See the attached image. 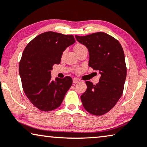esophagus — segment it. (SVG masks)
<instances>
[{
  "label": "esophagus",
  "instance_id": "obj_1",
  "mask_svg": "<svg viewBox=\"0 0 147 147\" xmlns=\"http://www.w3.org/2000/svg\"><path fill=\"white\" fill-rule=\"evenodd\" d=\"M78 82V80L77 79V78H73V84H75V83H76V82Z\"/></svg>",
  "mask_w": 147,
  "mask_h": 147
}]
</instances>
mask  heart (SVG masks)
I'll use <instances>...</instances> for the list:
<instances>
[{
	"mask_svg": "<svg viewBox=\"0 0 147 147\" xmlns=\"http://www.w3.org/2000/svg\"><path fill=\"white\" fill-rule=\"evenodd\" d=\"M84 47H85L84 45L78 44V45H76L75 47H74V51H75V52H76V51H77L78 50H79V49H82V48H84Z\"/></svg>",
	"mask_w": 147,
	"mask_h": 147,
	"instance_id": "1",
	"label": "heart"
}]
</instances>
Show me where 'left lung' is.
<instances>
[{
  "instance_id": "left-lung-1",
  "label": "left lung",
  "mask_w": 147,
  "mask_h": 147,
  "mask_svg": "<svg viewBox=\"0 0 147 147\" xmlns=\"http://www.w3.org/2000/svg\"><path fill=\"white\" fill-rule=\"evenodd\" d=\"M75 37L88 49V66L100 74L98 84L86 81L87 88L80 96L82 105L90 114L102 115L115 107L123 94L127 76L123 47L114 37L102 32Z\"/></svg>"
}]
</instances>
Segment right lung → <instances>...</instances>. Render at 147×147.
I'll use <instances>...</instances> for the list:
<instances>
[{
  "mask_svg": "<svg viewBox=\"0 0 147 147\" xmlns=\"http://www.w3.org/2000/svg\"><path fill=\"white\" fill-rule=\"evenodd\" d=\"M74 42L73 35L49 31L36 36L24 49L18 68L22 88L39 110L48 112L58 108L73 84L70 76L52 80L51 71L61 63L63 51Z\"/></svg>",
  "mask_w": 147,
  "mask_h": 147,
  "instance_id": "1",
  "label": "right lung"
}]
</instances>
